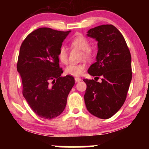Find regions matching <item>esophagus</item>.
<instances>
[{
  "instance_id": "1",
  "label": "esophagus",
  "mask_w": 149,
  "mask_h": 149,
  "mask_svg": "<svg viewBox=\"0 0 149 149\" xmlns=\"http://www.w3.org/2000/svg\"><path fill=\"white\" fill-rule=\"evenodd\" d=\"M81 80V79L80 77H75V82H79Z\"/></svg>"
}]
</instances>
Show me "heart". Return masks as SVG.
Returning a JSON list of instances; mask_svg holds the SVG:
<instances>
[{"instance_id":"heart-1","label":"heart","mask_w":149,"mask_h":149,"mask_svg":"<svg viewBox=\"0 0 149 149\" xmlns=\"http://www.w3.org/2000/svg\"><path fill=\"white\" fill-rule=\"evenodd\" d=\"M70 44L72 47L77 48L83 50L82 57L87 59H91L92 58V52L90 49L89 41L86 37L81 34H77L73 38ZM59 61L62 64H67L68 61V54L66 48L64 46L60 47L57 54ZM86 68V65L84 63H79V64H70L65 68V74L73 76H79L85 72Z\"/></svg>"}]
</instances>
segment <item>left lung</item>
I'll list each match as a JSON object with an SVG mask.
<instances>
[{"label": "left lung", "instance_id": "8db88e82", "mask_svg": "<svg viewBox=\"0 0 149 149\" xmlns=\"http://www.w3.org/2000/svg\"><path fill=\"white\" fill-rule=\"evenodd\" d=\"M87 36L98 41L97 62L88 73L99 79H84V95L88 111L95 116L108 119L114 115L127 97L132 78L130 51L122 34L111 24L102 25L88 31Z\"/></svg>", "mask_w": 149, "mask_h": 149}]
</instances>
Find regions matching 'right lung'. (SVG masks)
<instances>
[{"label":"right lung","instance_id":"add662e5","mask_svg":"<svg viewBox=\"0 0 149 149\" xmlns=\"http://www.w3.org/2000/svg\"><path fill=\"white\" fill-rule=\"evenodd\" d=\"M70 31L41 27L29 33L20 47L17 70L22 81V93L38 116L53 119L66 106L75 84L74 77H62L57 54Z\"/></svg>","mask_w":149,"mask_h":149}]
</instances>
